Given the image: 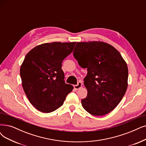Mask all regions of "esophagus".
Wrapping results in <instances>:
<instances>
[{
  "instance_id": "obj_1",
  "label": "esophagus",
  "mask_w": 146,
  "mask_h": 146,
  "mask_svg": "<svg viewBox=\"0 0 146 146\" xmlns=\"http://www.w3.org/2000/svg\"><path fill=\"white\" fill-rule=\"evenodd\" d=\"M82 86H83V84L81 83V82H78L77 85L74 86V87L75 90H78L79 89L81 88V87H82Z\"/></svg>"
}]
</instances>
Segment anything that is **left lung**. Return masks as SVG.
<instances>
[{
    "instance_id": "8db88e82",
    "label": "left lung",
    "mask_w": 146,
    "mask_h": 146,
    "mask_svg": "<svg viewBox=\"0 0 146 146\" xmlns=\"http://www.w3.org/2000/svg\"><path fill=\"white\" fill-rule=\"evenodd\" d=\"M73 55L87 69L84 84L87 95L83 107L93 115L109 113L117 106L127 87V64L112 45L101 41L77 42Z\"/></svg>"
}]
</instances>
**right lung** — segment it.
Returning a JSON list of instances; mask_svg holds the SVG:
<instances>
[{
    "instance_id": "right-lung-1",
    "label": "right lung",
    "mask_w": 146,
    "mask_h": 146,
    "mask_svg": "<svg viewBox=\"0 0 146 146\" xmlns=\"http://www.w3.org/2000/svg\"><path fill=\"white\" fill-rule=\"evenodd\" d=\"M75 42L39 45L26 54L20 68L23 88L32 106L42 113L60 107L74 87L66 84L62 63Z\"/></svg>"
}]
</instances>
